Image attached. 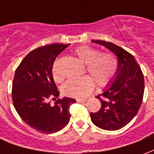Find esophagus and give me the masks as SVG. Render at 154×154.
Returning a JSON list of instances; mask_svg holds the SVG:
<instances>
[{
    "label": "esophagus",
    "instance_id": "34e87169",
    "mask_svg": "<svg viewBox=\"0 0 154 154\" xmlns=\"http://www.w3.org/2000/svg\"><path fill=\"white\" fill-rule=\"evenodd\" d=\"M86 100H87L86 99H77V101L78 103H83Z\"/></svg>",
    "mask_w": 154,
    "mask_h": 154
}]
</instances>
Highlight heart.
Returning a JSON list of instances; mask_svg holds the SVG:
<instances>
[{"mask_svg": "<svg viewBox=\"0 0 154 154\" xmlns=\"http://www.w3.org/2000/svg\"><path fill=\"white\" fill-rule=\"evenodd\" d=\"M74 54L85 63L86 70L98 87H105L113 79L117 70V62L112 54H100L98 49L90 46L78 47L74 50ZM54 75L56 80L60 79L55 68ZM91 79L88 76L72 77L63 84V92L67 97L76 98L87 97L94 88Z\"/></svg>", "mask_w": 154, "mask_h": 154, "instance_id": "obj_1", "label": "heart"}]
</instances>
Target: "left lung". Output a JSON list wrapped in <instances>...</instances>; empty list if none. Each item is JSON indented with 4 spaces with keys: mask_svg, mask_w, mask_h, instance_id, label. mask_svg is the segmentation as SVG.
Instances as JSON below:
<instances>
[{
    "mask_svg": "<svg viewBox=\"0 0 154 154\" xmlns=\"http://www.w3.org/2000/svg\"><path fill=\"white\" fill-rule=\"evenodd\" d=\"M91 42L116 54L118 63L110 83L97 97L101 108L96 113H91V119L100 129L117 130L129 124L139 111L144 91L143 75L135 58L124 48L106 41Z\"/></svg>",
    "mask_w": 154,
    "mask_h": 154,
    "instance_id": "1",
    "label": "left lung"
}]
</instances>
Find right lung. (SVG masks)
Returning <instances> with one entry per match:
<instances>
[{
  "label": "right lung",
  "instance_id": "right-lung-1",
  "mask_svg": "<svg viewBox=\"0 0 154 154\" xmlns=\"http://www.w3.org/2000/svg\"><path fill=\"white\" fill-rule=\"evenodd\" d=\"M68 44H53L31 51L15 70L12 100L15 110L29 126L38 132L53 134L69 123V108L75 99L59 96L53 77L54 60ZM51 99L55 100L54 106Z\"/></svg>",
  "mask_w": 154,
  "mask_h": 154
}]
</instances>
